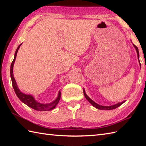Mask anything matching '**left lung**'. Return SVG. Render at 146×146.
I'll return each mask as SVG.
<instances>
[{"label": "left lung", "mask_w": 146, "mask_h": 146, "mask_svg": "<svg viewBox=\"0 0 146 146\" xmlns=\"http://www.w3.org/2000/svg\"><path fill=\"white\" fill-rule=\"evenodd\" d=\"M133 46H134V48L136 50V52H137V58H138V60L139 61V49L137 48V47L136 46H135L134 44H133ZM140 66H141V63H140ZM83 94H84V95H85V97L86 98V100H87L93 106H94V107H95L96 108H97V109H99V110H113V109H115V108H116L117 107H119V106H120L121 105L123 104V103L125 101H123L122 102H119V103L118 104H116L115 105H110V106H103V105H99L97 103H95V102L92 100V99L90 98L85 93V89L83 88Z\"/></svg>", "instance_id": "8db88e82"}]
</instances>
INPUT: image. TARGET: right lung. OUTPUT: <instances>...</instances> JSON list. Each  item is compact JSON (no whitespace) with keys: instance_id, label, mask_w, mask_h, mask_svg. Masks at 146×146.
<instances>
[{"instance_id":"right-lung-1","label":"right lung","mask_w":146,"mask_h":146,"mask_svg":"<svg viewBox=\"0 0 146 146\" xmlns=\"http://www.w3.org/2000/svg\"><path fill=\"white\" fill-rule=\"evenodd\" d=\"M21 44H22L19 45V46L16 49V51H15L14 60L12 62L11 65V70H10L11 78L12 80V86H13V88L14 90L15 94H16L17 97L19 98V100L21 102H23L24 104L27 105V106L33 108V109H35L36 110L49 111V110H51L52 109H54V108L56 107L57 104H58L59 101H60V98H61L60 90L59 91L58 97L54 100H53L52 102H51V103H49V104H41V103H40V102H38V101H37L32 95H28V94H24V93L22 92L19 89V87L17 85V83H16V82H15V80L14 79V77L13 67H14V64L15 63V58H16L17 53L19 49Z\"/></svg>"}]
</instances>
